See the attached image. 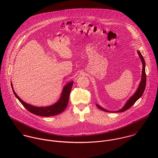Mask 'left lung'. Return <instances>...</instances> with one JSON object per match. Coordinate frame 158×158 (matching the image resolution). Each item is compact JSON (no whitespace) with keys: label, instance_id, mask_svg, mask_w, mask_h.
<instances>
[{"label":"left lung","instance_id":"left-lung-1","mask_svg":"<svg viewBox=\"0 0 158 158\" xmlns=\"http://www.w3.org/2000/svg\"><path fill=\"white\" fill-rule=\"evenodd\" d=\"M137 53L139 54V56L142 61V78H141V81L139 85V87L137 88V90L135 91V93L134 94V95H133L130 99L127 101V102L125 103V106L120 109L118 111H108L106 110L104 108H103L102 107H101L100 106H99L98 105H96V106H97V108H98L100 110L104 111L105 112H108V113H120V112H124L125 111L128 110L130 108H131L135 103V102L139 98H140V97L142 95L145 89V86H146V73H145V60L142 55V54L140 53V52L139 51H137Z\"/></svg>","mask_w":158,"mask_h":158}]
</instances>
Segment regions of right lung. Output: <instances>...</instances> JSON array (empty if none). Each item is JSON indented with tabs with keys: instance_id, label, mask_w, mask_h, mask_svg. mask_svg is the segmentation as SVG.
<instances>
[{
	"instance_id": "1",
	"label": "right lung",
	"mask_w": 158,
	"mask_h": 158,
	"mask_svg": "<svg viewBox=\"0 0 158 158\" xmlns=\"http://www.w3.org/2000/svg\"><path fill=\"white\" fill-rule=\"evenodd\" d=\"M73 84V81H71L68 83L63 88L61 92V95L59 100L55 104L45 106V107H36L32 105H30L22 100L16 94L15 91L13 89V85L11 83V87L13 91V93L16 97L19 100V101L22 103L23 106L31 113L37 115L44 116V117H49L58 115L62 113L67 107L69 102V98L70 92L72 89V85Z\"/></svg>"
}]
</instances>
